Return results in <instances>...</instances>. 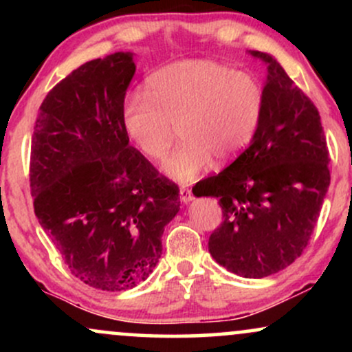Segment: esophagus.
<instances>
[{"instance_id": "1", "label": "esophagus", "mask_w": 352, "mask_h": 352, "mask_svg": "<svg viewBox=\"0 0 352 352\" xmlns=\"http://www.w3.org/2000/svg\"><path fill=\"white\" fill-rule=\"evenodd\" d=\"M180 200L184 201V204H188V201H192V200H193L192 190L182 187V188H180Z\"/></svg>"}]
</instances>
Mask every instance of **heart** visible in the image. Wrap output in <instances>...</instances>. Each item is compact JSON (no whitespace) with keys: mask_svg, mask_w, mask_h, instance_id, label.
<instances>
[{"mask_svg":"<svg viewBox=\"0 0 352 352\" xmlns=\"http://www.w3.org/2000/svg\"><path fill=\"white\" fill-rule=\"evenodd\" d=\"M265 91L253 74L212 59H187L155 71L145 92L125 96L122 124L147 159L160 160L179 125L184 142L165 160L173 180L192 182L213 159H232L252 142L261 122Z\"/></svg>","mask_w":352,"mask_h":352,"instance_id":"b5f03b06","label":"heart"}]
</instances>
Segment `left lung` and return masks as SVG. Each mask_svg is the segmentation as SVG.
<instances>
[{"label":"left lung","mask_w":352,"mask_h":352,"mask_svg":"<svg viewBox=\"0 0 352 352\" xmlns=\"http://www.w3.org/2000/svg\"><path fill=\"white\" fill-rule=\"evenodd\" d=\"M261 122L248 148L193 195L217 197L225 220L208 238L217 263L243 278H265L301 256L328 192L329 152L316 106L273 56Z\"/></svg>","instance_id":"left-lung-1"}]
</instances>
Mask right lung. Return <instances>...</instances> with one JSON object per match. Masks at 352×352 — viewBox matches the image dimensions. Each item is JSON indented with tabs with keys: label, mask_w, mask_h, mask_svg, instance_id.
<instances>
[{
	"label": "right lung",
	"mask_w": 352,
	"mask_h": 352,
	"mask_svg": "<svg viewBox=\"0 0 352 352\" xmlns=\"http://www.w3.org/2000/svg\"><path fill=\"white\" fill-rule=\"evenodd\" d=\"M132 52L79 66L47 92L31 142L34 213L69 272L92 288L124 292L162 254L179 187L129 145L122 124Z\"/></svg>",
	"instance_id": "obj_1"
}]
</instances>
